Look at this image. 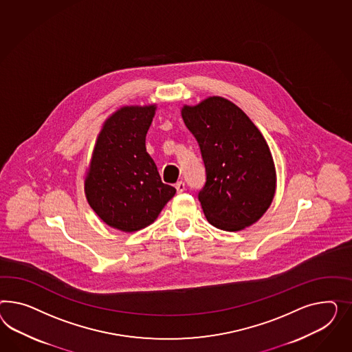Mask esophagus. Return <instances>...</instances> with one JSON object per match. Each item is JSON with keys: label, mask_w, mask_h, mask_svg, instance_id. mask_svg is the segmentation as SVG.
I'll use <instances>...</instances> for the list:
<instances>
[{"label": "esophagus", "mask_w": 352, "mask_h": 352, "mask_svg": "<svg viewBox=\"0 0 352 352\" xmlns=\"http://www.w3.org/2000/svg\"><path fill=\"white\" fill-rule=\"evenodd\" d=\"M175 188H177V192H178V193H182L183 190H186V184H184V182H177V183H175Z\"/></svg>", "instance_id": "1"}]
</instances>
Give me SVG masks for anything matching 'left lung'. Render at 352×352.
Wrapping results in <instances>:
<instances>
[{"label":"left lung","mask_w":352,"mask_h":352,"mask_svg":"<svg viewBox=\"0 0 352 352\" xmlns=\"http://www.w3.org/2000/svg\"><path fill=\"white\" fill-rule=\"evenodd\" d=\"M182 118L200 147L206 182L199 201L208 221L228 232L254 224L276 192L274 162L263 134L221 97L184 106Z\"/></svg>","instance_id":"left-lung-1"}]
</instances>
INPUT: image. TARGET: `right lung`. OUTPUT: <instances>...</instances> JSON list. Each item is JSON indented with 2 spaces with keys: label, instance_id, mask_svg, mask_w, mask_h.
<instances>
[{
  "label": "right lung",
  "instance_id": "obj_1",
  "mask_svg": "<svg viewBox=\"0 0 352 352\" xmlns=\"http://www.w3.org/2000/svg\"><path fill=\"white\" fill-rule=\"evenodd\" d=\"M155 106H132L104 123L86 179L87 200L113 228L135 232L150 226L177 190L164 184L146 151Z\"/></svg>",
  "mask_w": 352,
  "mask_h": 352
}]
</instances>
